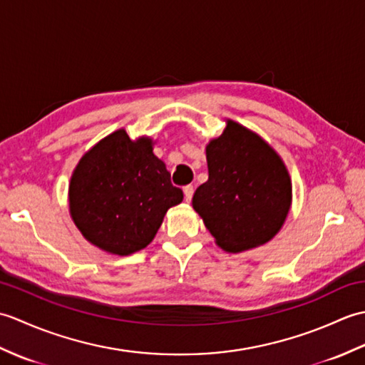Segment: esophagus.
I'll list each match as a JSON object with an SVG mask.
<instances>
[{"mask_svg": "<svg viewBox=\"0 0 365 365\" xmlns=\"http://www.w3.org/2000/svg\"><path fill=\"white\" fill-rule=\"evenodd\" d=\"M192 192H195V187H192V185H187V187H183V195H185V200H187V202H191Z\"/></svg>", "mask_w": 365, "mask_h": 365, "instance_id": "obj_1", "label": "esophagus"}]
</instances>
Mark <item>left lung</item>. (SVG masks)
Listing matches in <instances>:
<instances>
[{
  "label": "left lung",
  "mask_w": 365,
  "mask_h": 365,
  "mask_svg": "<svg viewBox=\"0 0 365 365\" xmlns=\"http://www.w3.org/2000/svg\"><path fill=\"white\" fill-rule=\"evenodd\" d=\"M208 180L192 196L216 243L240 252L269 242L289 213L292 182L281 157L252 131L227 120L207 145Z\"/></svg>",
  "instance_id": "left-lung-1"
}]
</instances>
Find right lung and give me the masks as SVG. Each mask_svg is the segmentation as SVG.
Wrapping results in <instances>:
<instances>
[{
	"instance_id": "add662e5",
	"label": "right lung",
	"mask_w": 365,
	"mask_h": 365,
	"mask_svg": "<svg viewBox=\"0 0 365 365\" xmlns=\"http://www.w3.org/2000/svg\"><path fill=\"white\" fill-rule=\"evenodd\" d=\"M182 199L165 163L152 152V139L131 141L125 130L92 147L68 187L71 215L84 238L119 255L149 245L168 208Z\"/></svg>"
}]
</instances>
